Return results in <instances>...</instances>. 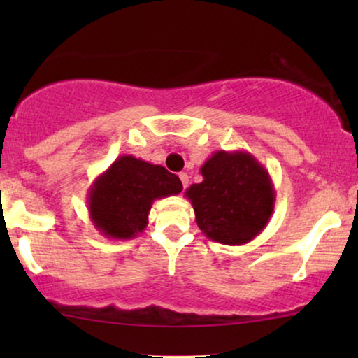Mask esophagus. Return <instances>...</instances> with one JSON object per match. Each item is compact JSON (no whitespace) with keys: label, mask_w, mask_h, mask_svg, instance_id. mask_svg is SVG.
Returning <instances> with one entry per match:
<instances>
[{"label":"esophagus","mask_w":358,"mask_h":358,"mask_svg":"<svg viewBox=\"0 0 358 358\" xmlns=\"http://www.w3.org/2000/svg\"><path fill=\"white\" fill-rule=\"evenodd\" d=\"M179 179H180V182H182V187L187 189V185H189V176L185 174V173H180V174H179Z\"/></svg>","instance_id":"1"}]
</instances>
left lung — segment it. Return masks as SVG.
<instances>
[{
	"label": "left lung",
	"mask_w": 358,
	"mask_h": 358,
	"mask_svg": "<svg viewBox=\"0 0 358 358\" xmlns=\"http://www.w3.org/2000/svg\"><path fill=\"white\" fill-rule=\"evenodd\" d=\"M203 180L185 190L195 222L212 241L239 246L267 227L275 205L268 171L243 150H218L200 168Z\"/></svg>",
	"instance_id": "1"
}]
</instances>
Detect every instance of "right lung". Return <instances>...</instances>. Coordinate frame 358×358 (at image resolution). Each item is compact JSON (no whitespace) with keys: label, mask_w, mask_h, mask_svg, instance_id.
<instances>
[{"label":"right lung","mask_w":358,"mask_h":358,"mask_svg":"<svg viewBox=\"0 0 358 358\" xmlns=\"http://www.w3.org/2000/svg\"><path fill=\"white\" fill-rule=\"evenodd\" d=\"M180 192V179L163 166L122 155L91 184L87 212L97 231L124 241L146 228L155 200Z\"/></svg>","instance_id":"add662e5"}]
</instances>
